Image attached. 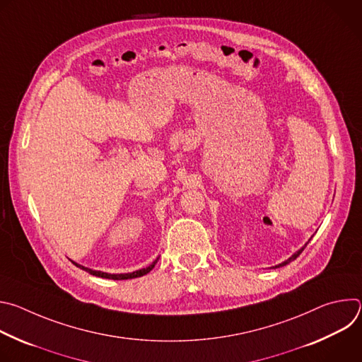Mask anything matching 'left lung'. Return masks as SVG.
I'll return each mask as SVG.
<instances>
[{
	"label": "left lung",
	"instance_id": "obj_1",
	"mask_svg": "<svg viewBox=\"0 0 362 362\" xmlns=\"http://www.w3.org/2000/svg\"><path fill=\"white\" fill-rule=\"evenodd\" d=\"M309 240H311V239H309ZM309 240H308V242H306V243H305V246H306V245H308V243H309ZM305 246H303V247H300V249H299V250H296V252H295V253H293V255H292V256H291V257H288V259H286V261H284V262H282V264H279V265H275V267H272V268H279V267H285V265H288V264H289V262H292V261H295V259H296V257H298V256H299V255H300V253H302V250H303V249H305Z\"/></svg>",
	"mask_w": 362,
	"mask_h": 362
}]
</instances>
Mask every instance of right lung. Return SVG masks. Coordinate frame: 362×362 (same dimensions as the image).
I'll return each instance as SVG.
<instances>
[{"mask_svg": "<svg viewBox=\"0 0 362 362\" xmlns=\"http://www.w3.org/2000/svg\"><path fill=\"white\" fill-rule=\"evenodd\" d=\"M158 261H159V257H158V259L154 261L151 265H148L147 268H143V269H139V271H134V272H130V274H107V272H101V271H93V269L86 268V267H83V265H78V264H76V262H73V264H76V267H77V268H80V269H83V271L88 272L90 275H94V276H98V278H106V279L122 281V279H133V278H139V276H143V275L148 274V272L154 268V265L158 264Z\"/></svg>", "mask_w": 362, "mask_h": 362, "instance_id": "1", "label": "right lung"}]
</instances>
